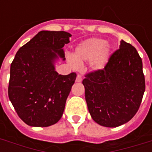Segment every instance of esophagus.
<instances>
[{"mask_svg": "<svg viewBox=\"0 0 152 152\" xmlns=\"http://www.w3.org/2000/svg\"><path fill=\"white\" fill-rule=\"evenodd\" d=\"M76 82H81V81H82V76H81V75H80V74H78V75H77V76H76Z\"/></svg>", "mask_w": 152, "mask_h": 152, "instance_id": "esophagus-1", "label": "esophagus"}]
</instances>
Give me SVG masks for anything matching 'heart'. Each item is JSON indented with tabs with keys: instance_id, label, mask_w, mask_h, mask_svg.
<instances>
[{
	"instance_id": "1",
	"label": "heart",
	"mask_w": 152,
	"mask_h": 152,
	"mask_svg": "<svg viewBox=\"0 0 152 152\" xmlns=\"http://www.w3.org/2000/svg\"><path fill=\"white\" fill-rule=\"evenodd\" d=\"M106 42L103 39H88L76 47L73 57L74 61L77 64H80L83 61H91L95 58L91 64V68L94 70L103 69L109 57V49L106 48ZM75 62L72 61H70L73 66L76 65Z\"/></svg>"
}]
</instances>
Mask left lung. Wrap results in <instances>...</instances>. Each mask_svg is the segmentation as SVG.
I'll return each instance as SVG.
<instances>
[{
  "instance_id": "left-lung-1",
  "label": "left lung",
  "mask_w": 152,
  "mask_h": 152,
  "mask_svg": "<svg viewBox=\"0 0 152 152\" xmlns=\"http://www.w3.org/2000/svg\"><path fill=\"white\" fill-rule=\"evenodd\" d=\"M85 77V99L95 122L118 127L134 117L145 91L143 63L134 46L121 40L104 69Z\"/></svg>"
}]
</instances>
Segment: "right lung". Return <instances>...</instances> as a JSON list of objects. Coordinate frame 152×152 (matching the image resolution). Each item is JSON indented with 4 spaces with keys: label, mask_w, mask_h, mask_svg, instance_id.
<instances>
[{
    "label": "right lung",
    "mask_w": 152,
    "mask_h": 152,
    "mask_svg": "<svg viewBox=\"0 0 152 152\" xmlns=\"http://www.w3.org/2000/svg\"><path fill=\"white\" fill-rule=\"evenodd\" d=\"M71 34L42 31L20 47L11 64L8 98L27 125L47 127L61 119L76 78V72L55 71L58 56L65 60L63 47Z\"/></svg>",
    "instance_id": "add662e5"
}]
</instances>
